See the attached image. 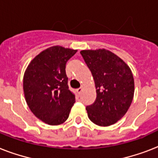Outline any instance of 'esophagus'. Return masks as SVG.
Here are the masks:
<instances>
[{"label": "esophagus", "mask_w": 158, "mask_h": 158, "mask_svg": "<svg viewBox=\"0 0 158 158\" xmlns=\"http://www.w3.org/2000/svg\"><path fill=\"white\" fill-rule=\"evenodd\" d=\"M83 90H84V86H82L81 88H79V89H78L76 90V92L77 93H78V94H80L82 93V92H83Z\"/></svg>", "instance_id": "obj_1"}]
</instances>
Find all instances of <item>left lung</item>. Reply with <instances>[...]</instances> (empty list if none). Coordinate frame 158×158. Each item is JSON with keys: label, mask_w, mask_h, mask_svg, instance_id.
I'll list each match as a JSON object with an SVG mask.
<instances>
[{"label": "left lung", "mask_w": 158, "mask_h": 158, "mask_svg": "<svg viewBox=\"0 0 158 158\" xmlns=\"http://www.w3.org/2000/svg\"><path fill=\"white\" fill-rule=\"evenodd\" d=\"M80 53L96 86V101L86 107L89 120L99 126L114 125L125 115L133 101L132 71L121 58L104 48Z\"/></svg>", "instance_id": "left-lung-1"}]
</instances>
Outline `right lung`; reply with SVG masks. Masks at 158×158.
I'll list each match as a JSON object with an SVG mask.
<instances>
[{
    "mask_svg": "<svg viewBox=\"0 0 158 158\" xmlns=\"http://www.w3.org/2000/svg\"><path fill=\"white\" fill-rule=\"evenodd\" d=\"M77 50L53 46L41 52L28 64L23 74L26 102L33 115L50 125L68 119L75 97L68 86L65 64Z\"/></svg>",
    "mask_w": 158,
    "mask_h": 158,
    "instance_id": "obj_1",
    "label": "right lung"
}]
</instances>
